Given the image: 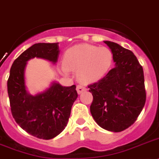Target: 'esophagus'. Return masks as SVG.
<instances>
[{
  "label": "esophagus",
  "instance_id": "obj_1",
  "mask_svg": "<svg viewBox=\"0 0 159 159\" xmlns=\"http://www.w3.org/2000/svg\"><path fill=\"white\" fill-rule=\"evenodd\" d=\"M86 90V88L84 87L82 85H77V91L78 94H81V93H82V92L85 91Z\"/></svg>",
  "mask_w": 159,
  "mask_h": 159
}]
</instances>
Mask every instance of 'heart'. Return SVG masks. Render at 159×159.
Listing matches in <instances>:
<instances>
[{
	"label": "heart",
	"instance_id": "1",
	"mask_svg": "<svg viewBox=\"0 0 159 159\" xmlns=\"http://www.w3.org/2000/svg\"><path fill=\"white\" fill-rule=\"evenodd\" d=\"M113 62V54L107 48L90 44L74 46L65 52L64 64L67 69L77 71L84 82H94L104 77Z\"/></svg>",
	"mask_w": 159,
	"mask_h": 159
}]
</instances>
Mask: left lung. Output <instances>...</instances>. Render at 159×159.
Masks as SVG:
<instances>
[{"label": "left lung", "instance_id": "1", "mask_svg": "<svg viewBox=\"0 0 159 159\" xmlns=\"http://www.w3.org/2000/svg\"><path fill=\"white\" fill-rule=\"evenodd\" d=\"M104 43L111 50L115 67L88 86L93 95L90 112L100 127L117 133L133 125L145 106L144 72L132 51L116 43Z\"/></svg>", "mask_w": 159, "mask_h": 159}]
</instances>
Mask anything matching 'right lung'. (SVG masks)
<instances>
[{
  "mask_svg": "<svg viewBox=\"0 0 159 159\" xmlns=\"http://www.w3.org/2000/svg\"><path fill=\"white\" fill-rule=\"evenodd\" d=\"M59 52L58 43L32 45L14 61L7 82L13 117L26 133L39 139H52L65 129L77 92L75 85L65 87L53 83L42 94L30 95L26 90L24 70L26 61L34 57L56 63Z\"/></svg>",
  "mask_w": 159,
  "mask_h": 159,
  "instance_id": "1",
  "label": "right lung"
}]
</instances>
